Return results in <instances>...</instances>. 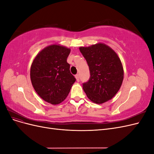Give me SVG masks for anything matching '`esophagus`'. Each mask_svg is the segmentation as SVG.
Returning a JSON list of instances; mask_svg holds the SVG:
<instances>
[{
  "label": "esophagus",
  "instance_id": "1",
  "mask_svg": "<svg viewBox=\"0 0 154 154\" xmlns=\"http://www.w3.org/2000/svg\"><path fill=\"white\" fill-rule=\"evenodd\" d=\"M75 78H76V80H77L78 82H79V80H80V76H79L78 74H76V75H75Z\"/></svg>",
  "mask_w": 154,
  "mask_h": 154
}]
</instances>
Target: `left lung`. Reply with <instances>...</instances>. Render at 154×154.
Returning <instances> with one entry per match:
<instances>
[{"mask_svg": "<svg viewBox=\"0 0 154 154\" xmlns=\"http://www.w3.org/2000/svg\"><path fill=\"white\" fill-rule=\"evenodd\" d=\"M80 51L90 71L89 80L83 83L88 98L97 104L111 100L119 90L124 76L123 65L118 54L102 43L80 47Z\"/></svg>", "mask_w": 154, "mask_h": 154, "instance_id": "8db88e82", "label": "left lung"}]
</instances>
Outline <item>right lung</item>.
<instances>
[{
	"instance_id": "add662e5",
	"label": "right lung",
	"mask_w": 154,
	"mask_h": 154,
	"mask_svg": "<svg viewBox=\"0 0 154 154\" xmlns=\"http://www.w3.org/2000/svg\"><path fill=\"white\" fill-rule=\"evenodd\" d=\"M70 52L71 49L64 46L51 45L42 50L31 64L32 87L42 99L51 104L64 101L76 81L67 62Z\"/></svg>"
}]
</instances>
